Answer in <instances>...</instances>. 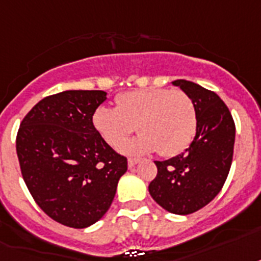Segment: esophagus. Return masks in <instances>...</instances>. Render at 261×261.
Wrapping results in <instances>:
<instances>
[{"label": "esophagus", "mask_w": 261, "mask_h": 261, "mask_svg": "<svg viewBox=\"0 0 261 261\" xmlns=\"http://www.w3.org/2000/svg\"><path fill=\"white\" fill-rule=\"evenodd\" d=\"M139 162V160H137V158H128V161H127V164H128V167H134L135 165Z\"/></svg>", "instance_id": "1"}]
</instances>
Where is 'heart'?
<instances>
[{"label": "heart", "mask_w": 261, "mask_h": 261, "mask_svg": "<svg viewBox=\"0 0 261 261\" xmlns=\"http://www.w3.org/2000/svg\"><path fill=\"white\" fill-rule=\"evenodd\" d=\"M115 103L116 109L97 107L92 124L111 147L137 130L139 135L122 147L127 154L156 150L161 156H175L189 147L196 135V107L185 92L169 88L130 91L120 94Z\"/></svg>", "instance_id": "obj_1"}]
</instances>
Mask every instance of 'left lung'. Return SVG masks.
Wrapping results in <instances>:
<instances>
[{
	"mask_svg": "<svg viewBox=\"0 0 261 261\" xmlns=\"http://www.w3.org/2000/svg\"><path fill=\"white\" fill-rule=\"evenodd\" d=\"M196 107V137L185 151L155 161L156 177L149 192L156 204L174 215H190L207 205L222 189L234 146L233 118L217 94L196 83L175 80Z\"/></svg>",
	"mask_w": 261,
	"mask_h": 261,
	"instance_id": "8db88e82",
	"label": "left lung"
}]
</instances>
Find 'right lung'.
Instances as JSON below:
<instances>
[{
	"label": "right lung",
	"instance_id": "right-lung-1",
	"mask_svg": "<svg viewBox=\"0 0 261 261\" xmlns=\"http://www.w3.org/2000/svg\"><path fill=\"white\" fill-rule=\"evenodd\" d=\"M105 91L71 90L44 97L17 133L21 174L36 204L55 221L87 228L106 215L127 158L99 135L95 110Z\"/></svg>",
	"mask_w": 261,
	"mask_h": 261
}]
</instances>
